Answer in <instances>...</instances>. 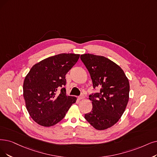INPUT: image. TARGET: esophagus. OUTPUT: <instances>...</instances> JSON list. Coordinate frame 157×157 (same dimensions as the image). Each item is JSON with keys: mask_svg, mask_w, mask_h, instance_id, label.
<instances>
[{"mask_svg": "<svg viewBox=\"0 0 157 157\" xmlns=\"http://www.w3.org/2000/svg\"><path fill=\"white\" fill-rule=\"evenodd\" d=\"M84 98V96H83V95H81V96H80V97H78V99L79 100H83Z\"/></svg>", "mask_w": 157, "mask_h": 157, "instance_id": "obj_1", "label": "esophagus"}]
</instances>
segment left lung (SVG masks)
Segmentation results:
<instances>
[{
	"mask_svg": "<svg viewBox=\"0 0 157 157\" xmlns=\"http://www.w3.org/2000/svg\"><path fill=\"white\" fill-rule=\"evenodd\" d=\"M92 80L93 88L100 92L90 95L93 108L84 118L97 130L115 125L126 108L129 98V83L122 68L103 56L84 54L80 56Z\"/></svg>",
	"mask_w": 157,
	"mask_h": 157,
	"instance_id": "8db88e82",
	"label": "left lung"
}]
</instances>
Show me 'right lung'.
<instances>
[{
	"label": "right lung",
	"instance_id": "1",
	"mask_svg": "<svg viewBox=\"0 0 157 157\" xmlns=\"http://www.w3.org/2000/svg\"><path fill=\"white\" fill-rule=\"evenodd\" d=\"M79 57L80 55L73 53L48 57L35 64L25 77L23 96L26 107L31 118L40 126L50 127L57 124L76 102L75 97L66 96L63 86L66 82L65 75Z\"/></svg>",
	"mask_w": 157,
	"mask_h": 157
}]
</instances>
